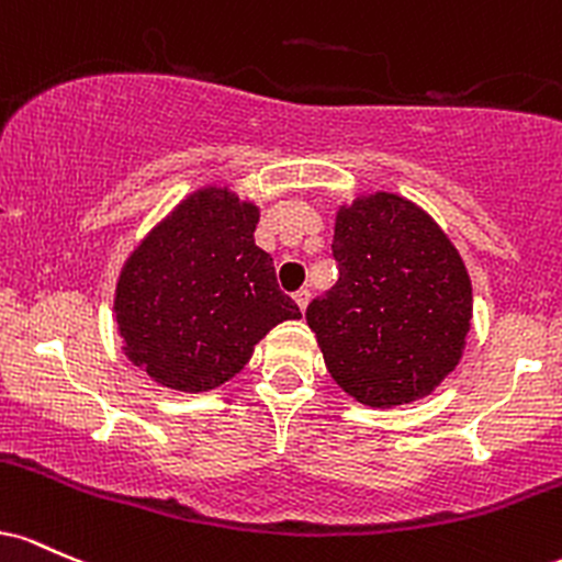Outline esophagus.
<instances>
[{"instance_id":"obj_1","label":"esophagus","mask_w":562,"mask_h":562,"mask_svg":"<svg viewBox=\"0 0 562 562\" xmlns=\"http://www.w3.org/2000/svg\"><path fill=\"white\" fill-rule=\"evenodd\" d=\"M294 302H297V307L302 313L307 311V305H311V292H307V289H300L297 294H294Z\"/></svg>"}]
</instances>
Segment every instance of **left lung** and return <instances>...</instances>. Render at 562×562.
I'll list each match as a JSON object with an SVG mask.
<instances>
[{
	"mask_svg": "<svg viewBox=\"0 0 562 562\" xmlns=\"http://www.w3.org/2000/svg\"><path fill=\"white\" fill-rule=\"evenodd\" d=\"M339 281L307 307L331 380L358 403L430 395L468 345L472 283L440 225L390 191L361 193L334 217Z\"/></svg>",
	"mask_w": 562,
	"mask_h": 562,
	"instance_id": "8db88e82",
	"label": "left lung"
}]
</instances>
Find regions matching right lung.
<instances>
[{"label": "right lung", "instance_id": "obj_1", "mask_svg": "<svg viewBox=\"0 0 562 562\" xmlns=\"http://www.w3.org/2000/svg\"><path fill=\"white\" fill-rule=\"evenodd\" d=\"M260 206L231 186L188 193L130 251L113 292L122 350L156 384L206 393L249 363L273 326L302 318L255 244Z\"/></svg>", "mask_w": 562, "mask_h": 562}]
</instances>
